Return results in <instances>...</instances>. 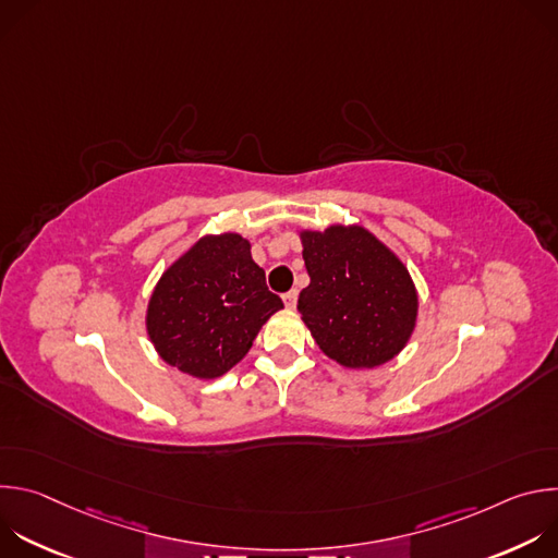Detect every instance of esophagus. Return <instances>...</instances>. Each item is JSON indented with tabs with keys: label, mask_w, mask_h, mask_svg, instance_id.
I'll list each match as a JSON object with an SVG mask.
<instances>
[{
	"label": "esophagus",
	"mask_w": 558,
	"mask_h": 558,
	"mask_svg": "<svg viewBox=\"0 0 558 558\" xmlns=\"http://www.w3.org/2000/svg\"><path fill=\"white\" fill-rule=\"evenodd\" d=\"M282 300H284V304H287V308H295V304H298V291L295 289H291V291H287L284 295H282Z\"/></svg>",
	"instance_id": "esophagus-1"
}]
</instances>
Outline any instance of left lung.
<instances>
[{
    "label": "left lung",
    "instance_id": "obj_1",
    "mask_svg": "<svg viewBox=\"0 0 558 558\" xmlns=\"http://www.w3.org/2000/svg\"><path fill=\"white\" fill-rule=\"evenodd\" d=\"M308 287L298 311L313 340L349 368H373L400 353L417 317V291L397 256L364 227L302 231Z\"/></svg>",
    "mask_w": 558,
    "mask_h": 558
}]
</instances>
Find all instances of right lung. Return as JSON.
<instances>
[{
  "label": "right lung",
  "instance_id": "1",
  "mask_svg": "<svg viewBox=\"0 0 558 558\" xmlns=\"http://www.w3.org/2000/svg\"><path fill=\"white\" fill-rule=\"evenodd\" d=\"M250 250L238 233L205 235L158 280L147 333L170 366L201 379L220 377L284 306Z\"/></svg>",
  "mask_w": 558,
  "mask_h": 558
}]
</instances>
